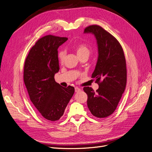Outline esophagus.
<instances>
[{
    "instance_id": "obj_1",
    "label": "esophagus",
    "mask_w": 152,
    "mask_h": 152,
    "mask_svg": "<svg viewBox=\"0 0 152 152\" xmlns=\"http://www.w3.org/2000/svg\"><path fill=\"white\" fill-rule=\"evenodd\" d=\"M81 90V89L80 88H77V87L75 88V92H76V93H77V92H80V91Z\"/></svg>"
}]
</instances>
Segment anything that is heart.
<instances>
[{"instance_id":"1","label":"heart","mask_w":152,"mask_h":152,"mask_svg":"<svg viewBox=\"0 0 152 152\" xmlns=\"http://www.w3.org/2000/svg\"><path fill=\"white\" fill-rule=\"evenodd\" d=\"M71 48L75 50L79 58H81L84 56H89V54H90V49L87 46V45L82 42L72 44L71 45ZM65 53L64 51H61L58 54V58L60 63H63Z\"/></svg>"}]
</instances>
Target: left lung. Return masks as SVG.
I'll return each mask as SVG.
<instances>
[{"label":"left lung","mask_w":152,"mask_h":152,"mask_svg":"<svg viewBox=\"0 0 152 152\" xmlns=\"http://www.w3.org/2000/svg\"><path fill=\"white\" fill-rule=\"evenodd\" d=\"M85 33L96 37L98 59L92 77L96 78L99 88L94 92L84 87L88 95V107L95 117L106 118L113 114L124 93L126 85V64L124 52L118 41L98 25L85 29Z\"/></svg>","instance_id":"left-lung-1"}]
</instances>
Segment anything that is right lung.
<instances>
[{"label":"right lung","mask_w":152,"mask_h":152,"mask_svg":"<svg viewBox=\"0 0 152 152\" xmlns=\"http://www.w3.org/2000/svg\"><path fill=\"white\" fill-rule=\"evenodd\" d=\"M67 37L45 36L30 49L25 61L24 81L30 99L44 118L54 121L63 115L75 88L61 86L54 80L59 70L58 49Z\"/></svg>","instance_id":"obj_1"}]
</instances>
